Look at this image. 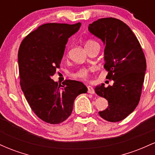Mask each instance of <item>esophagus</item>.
Returning <instances> with one entry per match:
<instances>
[{"label":"esophagus","mask_w":155,"mask_h":155,"mask_svg":"<svg viewBox=\"0 0 155 155\" xmlns=\"http://www.w3.org/2000/svg\"><path fill=\"white\" fill-rule=\"evenodd\" d=\"M87 92L90 94H95V90H94V89L92 88L91 86H88L87 87Z\"/></svg>","instance_id":"1"}]
</instances>
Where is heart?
<instances>
[{
  "instance_id": "1",
  "label": "heart",
  "mask_w": 155,
  "mask_h": 155,
  "mask_svg": "<svg viewBox=\"0 0 155 155\" xmlns=\"http://www.w3.org/2000/svg\"><path fill=\"white\" fill-rule=\"evenodd\" d=\"M95 45H99L97 42H96L94 40H87L85 43V48H89L90 47ZM91 69L90 68H83L79 69L77 72L75 74V76L76 77L80 78V79H87L90 76V71Z\"/></svg>"
}]
</instances>
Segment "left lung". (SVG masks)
I'll list each match as a JSON object with an SVG mask.
<instances>
[{
	"instance_id": "8db88e82",
	"label": "left lung",
	"mask_w": 155,
	"mask_h": 155,
	"mask_svg": "<svg viewBox=\"0 0 155 155\" xmlns=\"http://www.w3.org/2000/svg\"><path fill=\"white\" fill-rule=\"evenodd\" d=\"M89 31L104 41L106 79L113 86L96 87L97 95L108 101V106L99 114L105 120L117 122L134 111L141 95L147 63L138 38L120 19L108 17L90 24Z\"/></svg>"
}]
</instances>
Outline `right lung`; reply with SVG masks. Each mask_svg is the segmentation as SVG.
Instances as JSON below:
<instances>
[{"mask_svg":"<svg viewBox=\"0 0 155 155\" xmlns=\"http://www.w3.org/2000/svg\"><path fill=\"white\" fill-rule=\"evenodd\" d=\"M81 23H47L22 40L19 48L20 85L32 111L44 122H63L71 114L74 100L87 88L83 83L67 79L63 85L51 79L59 68L69 37Z\"/></svg>","mask_w":155,"mask_h":155,"instance_id":"obj_1","label":"right lung"}]
</instances>
